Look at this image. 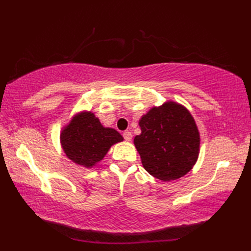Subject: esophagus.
Instances as JSON below:
<instances>
[{
    "label": "esophagus",
    "mask_w": 251,
    "mask_h": 251,
    "mask_svg": "<svg viewBox=\"0 0 251 251\" xmlns=\"http://www.w3.org/2000/svg\"><path fill=\"white\" fill-rule=\"evenodd\" d=\"M123 137H124V139L126 141H130L131 138H132V135H131L130 131H125L124 134H123Z\"/></svg>",
    "instance_id": "34e87169"
}]
</instances>
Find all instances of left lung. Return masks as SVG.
<instances>
[{
    "mask_svg": "<svg viewBox=\"0 0 251 251\" xmlns=\"http://www.w3.org/2000/svg\"><path fill=\"white\" fill-rule=\"evenodd\" d=\"M139 125L141 134L134 143L149 174L172 181L190 172L199 157L200 132L184 106L173 101L154 106Z\"/></svg>",
    "mask_w": 251,
    "mask_h": 251,
    "instance_id": "obj_1",
    "label": "left lung"
}]
</instances>
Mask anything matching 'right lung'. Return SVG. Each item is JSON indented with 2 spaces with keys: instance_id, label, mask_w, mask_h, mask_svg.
I'll return each mask as SVG.
<instances>
[{
  "instance_id": "right-lung-1",
  "label": "right lung",
  "mask_w": 251,
  "mask_h": 251,
  "mask_svg": "<svg viewBox=\"0 0 251 251\" xmlns=\"http://www.w3.org/2000/svg\"><path fill=\"white\" fill-rule=\"evenodd\" d=\"M60 141L68 158L88 168L101 161L112 146L123 141V137L101 125L92 112H82L62 129Z\"/></svg>"
}]
</instances>
